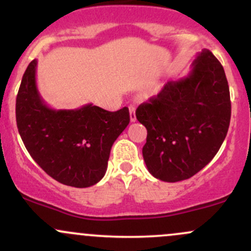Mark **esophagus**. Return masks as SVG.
Listing matches in <instances>:
<instances>
[{"mask_svg":"<svg viewBox=\"0 0 251 251\" xmlns=\"http://www.w3.org/2000/svg\"><path fill=\"white\" fill-rule=\"evenodd\" d=\"M128 109H129V120H131V123H134L135 120H137V117H135V107H134V105H129L128 106Z\"/></svg>","mask_w":251,"mask_h":251,"instance_id":"obj_1","label":"esophagus"}]
</instances>
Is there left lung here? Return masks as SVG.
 I'll return each instance as SVG.
<instances>
[{"label":"left lung","instance_id":"1","mask_svg":"<svg viewBox=\"0 0 251 251\" xmlns=\"http://www.w3.org/2000/svg\"><path fill=\"white\" fill-rule=\"evenodd\" d=\"M148 129L143 157L157 179L175 183L197 174L220 150L231 117L223 66L209 50L185 77L169 81L135 111Z\"/></svg>","mask_w":251,"mask_h":251}]
</instances>
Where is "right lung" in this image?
<instances>
[{"mask_svg":"<svg viewBox=\"0 0 251 251\" xmlns=\"http://www.w3.org/2000/svg\"><path fill=\"white\" fill-rule=\"evenodd\" d=\"M36 60L28 65L16 97V124L25 149L51 178L88 188L105 176L112 145L129 123L128 108L47 106L36 86Z\"/></svg>","mask_w":251,"mask_h":251,"instance_id":"obj_1","label":"right lung"}]
</instances>
